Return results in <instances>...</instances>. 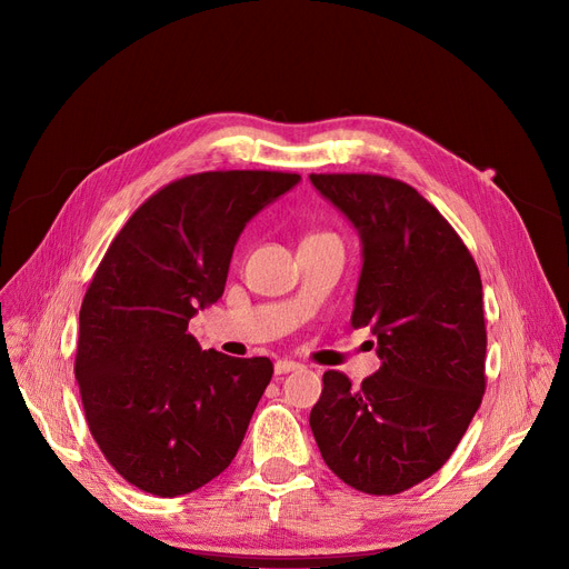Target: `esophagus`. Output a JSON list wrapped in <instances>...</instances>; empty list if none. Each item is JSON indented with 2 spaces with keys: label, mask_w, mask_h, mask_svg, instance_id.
I'll return each mask as SVG.
<instances>
[{
  "label": "esophagus",
  "mask_w": 569,
  "mask_h": 569,
  "mask_svg": "<svg viewBox=\"0 0 569 569\" xmlns=\"http://www.w3.org/2000/svg\"><path fill=\"white\" fill-rule=\"evenodd\" d=\"M297 369H300V365H297L295 360H277V365H274V371H277V376L290 373V371H297Z\"/></svg>",
  "instance_id": "obj_1"
}]
</instances>
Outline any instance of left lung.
<instances>
[{"instance_id":"1","label":"left lung","mask_w":569,"mask_h":569,"mask_svg":"<svg viewBox=\"0 0 569 569\" xmlns=\"http://www.w3.org/2000/svg\"><path fill=\"white\" fill-rule=\"evenodd\" d=\"M362 239L350 325L371 327L380 369L352 387L325 371L309 425L348 487L392 496L452 457L487 387L482 279L468 247L412 187L382 174H309Z\"/></svg>"}]
</instances>
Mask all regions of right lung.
<instances>
[{
  "label": "right lung",
  "mask_w": 569,
  "mask_h": 569,
  "mask_svg": "<svg viewBox=\"0 0 569 569\" xmlns=\"http://www.w3.org/2000/svg\"><path fill=\"white\" fill-rule=\"evenodd\" d=\"M300 179H174L136 209L97 267L80 307L76 380L89 431L133 487L191 493L234 459L274 367L202 350L189 320L223 295L244 226Z\"/></svg>",
  "instance_id": "1"
}]
</instances>
